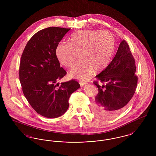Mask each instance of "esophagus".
I'll use <instances>...</instances> for the list:
<instances>
[{
	"instance_id": "obj_1",
	"label": "esophagus",
	"mask_w": 156,
	"mask_h": 156,
	"mask_svg": "<svg viewBox=\"0 0 156 156\" xmlns=\"http://www.w3.org/2000/svg\"><path fill=\"white\" fill-rule=\"evenodd\" d=\"M80 85L82 87V86H83V85H86V84H87V82H83V81H80Z\"/></svg>"
}]
</instances>
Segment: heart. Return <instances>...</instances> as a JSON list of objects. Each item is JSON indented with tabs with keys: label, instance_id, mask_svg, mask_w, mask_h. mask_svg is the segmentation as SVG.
<instances>
[{
	"label": "heart",
	"instance_id": "1",
	"mask_svg": "<svg viewBox=\"0 0 156 156\" xmlns=\"http://www.w3.org/2000/svg\"><path fill=\"white\" fill-rule=\"evenodd\" d=\"M114 44V37L108 31L82 30L71 36L69 44L58 43L55 54L60 62L67 68L73 66L76 54H79L81 59L71 69L70 74L85 81L94 69L99 71L108 66Z\"/></svg>",
	"mask_w": 156,
	"mask_h": 156
}]
</instances>
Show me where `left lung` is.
Returning <instances> with one entry per match:
<instances>
[{
    "label": "left lung",
    "instance_id": "left-lung-1",
    "mask_svg": "<svg viewBox=\"0 0 156 156\" xmlns=\"http://www.w3.org/2000/svg\"><path fill=\"white\" fill-rule=\"evenodd\" d=\"M135 59L125 40L119 44L117 52L110 64L96 76L98 80L105 84L94 83L98 94L92 106L97 116L112 119L119 115L127 106L136 91L137 76L135 75Z\"/></svg>",
    "mask_w": 156,
    "mask_h": 156
}]
</instances>
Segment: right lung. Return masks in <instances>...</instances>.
Returning a JSON list of instances; mask_svg holds the SVG:
<instances>
[{
	"instance_id": "right-lung-1",
	"label": "right lung",
	"mask_w": 156,
	"mask_h": 156,
	"mask_svg": "<svg viewBox=\"0 0 156 156\" xmlns=\"http://www.w3.org/2000/svg\"><path fill=\"white\" fill-rule=\"evenodd\" d=\"M71 29L57 27L40 30L26 45L21 57L19 79L24 97L38 114L56 118L67 111L71 95L80 87L75 80L56 82L67 72L55 54L59 41Z\"/></svg>"
}]
</instances>
